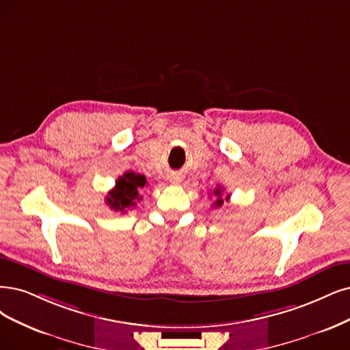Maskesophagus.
Returning a JSON list of instances; mask_svg holds the SVG:
<instances>
[{
	"instance_id": "34e87169",
	"label": "esophagus",
	"mask_w": 350,
	"mask_h": 350,
	"mask_svg": "<svg viewBox=\"0 0 350 350\" xmlns=\"http://www.w3.org/2000/svg\"><path fill=\"white\" fill-rule=\"evenodd\" d=\"M173 183H180V177H172Z\"/></svg>"
}]
</instances>
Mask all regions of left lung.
<instances>
[{"label":"left lung","instance_id":"8db88e82","mask_svg":"<svg viewBox=\"0 0 350 350\" xmlns=\"http://www.w3.org/2000/svg\"><path fill=\"white\" fill-rule=\"evenodd\" d=\"M222 193H224V189H222L221 186H217V189L213 190V195L217 198L216 202H215V204H213V208H221V206L224 204L225 200H226V202L229 200V195L225 196V198H222Z\"/></svg>","mask_w":350,"mask_h":350}]
</instances>
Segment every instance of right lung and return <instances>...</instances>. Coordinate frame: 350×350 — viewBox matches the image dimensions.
<instances>
[{"instance_id": "right-lung-1", "label": "right lung", "mask_w": 350, "mask_h": 350, "mask_svg": "<svg viewBox=\"0 0 350 350\" xmlns=\"http://www.w3.org/2000/svg\"><path fill=\"white\" fill-rule=\"evenodd\" d=\"M146 185V176L134 172H126L116 180L115 187L108 193L105 202L115 212H126L128 209L134 208L137 202L142 199L138 191L144 189Z\"/></svg>"}]
</instances>
